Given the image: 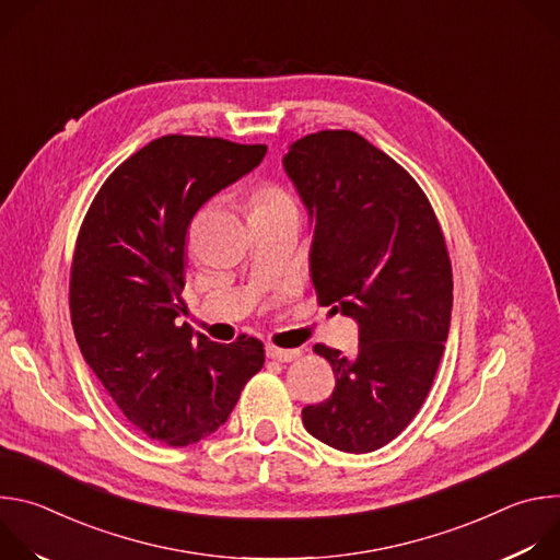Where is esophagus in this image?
I'll return each mask as SVG.
<instances>
[{
	"label": "esophagus",
	"mask_w": 560,
	"mask_h": 560,
	"mask_svg": "<svg viewBox=\"0 0 560 560\" xmlns=\"http://www.w3.org/2000/svg\"><path fill=\"white\" fill-rule=\"evenodd\" d=\"M266 357L272 359V361H281V363H288L292 359L299 357V350H283V348H277V346H266Z\"/></svg>",
	"instance_id": "1"
}]
</instances>
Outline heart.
<instances>
[{
  "instance_id": "b5f03b06",
  "label": "heart",
  "mask_w": 560,
  "mask_h": 560,
  "mask_svg": "<svg viewBox=\"0 0 560 560\" xmlns=\"http://www.w3.org/2000/svg\"><path fill=\"white\" fill-rule=\"evenodd\" d=\"M253 217H275L285 212H296L294 199L275 184H261L253 190Z\"/></svg>"
}]
</instances>
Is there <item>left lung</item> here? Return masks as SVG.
<instances>
[{"mask_svg":"<svg viewBox=\"0 0 560 560\" xmlns=\"http://www.w3.org/2000/svg\"><path fill=\"white\" fill-rule=\"evenodd\" d=\"M314 221L310 272L318 303L359 324V352L316 343L337 385L305 406V430L365 454L401 434L436 376L452 316V264L439 219L406 168L352 130H322L283 156Z\"/></svg>","mask_w":560,"mask_h":560,"instance_id":"obj_1","label":"left lung"}]
</instances>
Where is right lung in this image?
<instances>
[{
  "label": "right lung",
  "instance_id": "1",
  "mask_svg": "<svg viewBox=\"0 0 560 560\" xmlns=\"http://www.w3.org/2000/svg\"><path fill=\"white\" fill-rule=\"evenodd\" d=\"M266 145L166 135L106 179L70 268L72 330L124 417L148 439L192 445L219 430L264 368V343H214L177 326L197 210L261 164Z\"/></svg>",
  "mask_w": 560,
  "mask_h": 560
}]
</instances>
